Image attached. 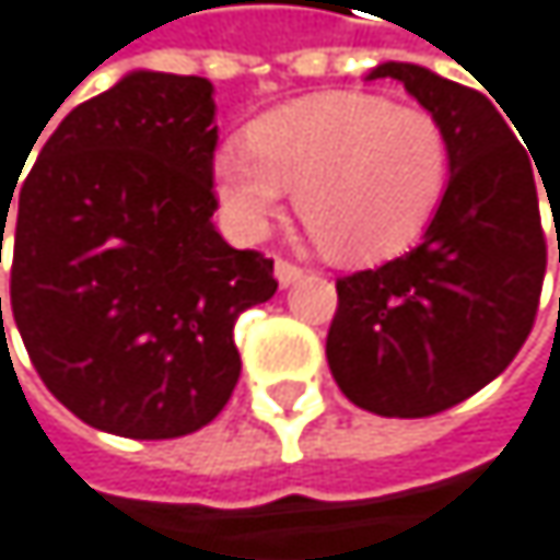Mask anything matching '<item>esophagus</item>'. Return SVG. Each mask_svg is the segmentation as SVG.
Listing matches in <instances>:
<instances>
[{
  "label": "esophagus",
  "instance_id": "obj_1",
  "mask_svg": "<svg viewBox=\"0 0 560 560\" xmlns=\"http://www.w3.org/2000/svg\"><path fill=\"white\" fill-rule=\"evenodd\" d=\"M275 278H278V285L289 289V285L302 282V278H305V268L295 265V261H289V258H278V261H275Z\"/></svg>",
  "mask_w": 560,
  "mask_h": 560
}]
</instances>
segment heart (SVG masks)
Wrapping results in <instances>:
<instances>
[{
    "label": "heart",
    "mask_w": 560,
    "mask_h": 560,
    "mask_svg": "<svg viewBox=\"0 0 560 560\" xmlns=\"http://www.w3.org/2000/svg\"><path fill=\"white\" fill-rule=\"evenodd\" d=\"M248 145L212 159V185L242 238L268 232L295 188L299 215L341 261H385L431 225L452 178V139L421 105L331 89L258 115Z\"/></svg>",
    "instance_id": "heart-1"
}]
</instances>
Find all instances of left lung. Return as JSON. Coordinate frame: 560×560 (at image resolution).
I'll list each match as a JSON object with an SVG mask.
<instances>
[{
	"label": "left lung",
	"mask_w": 560,
	"mask_h": 560,
	"mask_svg": "<svg viewBox=\"0 0 560 560\" xmlns=\"http://www.w3.org/2000/svg\"><path fill=\"white\" fill-rule=\"evenodd\" d=\"M369 79H398L442 118L452 178L421 245L338 278L325 354L358 408L428 418L494 382L532 335L548 265L538 209L548 182L538 185L532 149L478 89L411 62H385ZM555 198L558 185L548 206Z\"/></svg>",
	"instance_id": "left-lung-1"
}]
</instances>
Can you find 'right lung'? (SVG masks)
Instances as JSON below:
<instances>
[{
  "mask_svg": "<svg viewBox=\"0 0 560 560\" xmlns=\"http://www.w3.org/2000/svg\"><path fill=\"white\" fill-rule=\"evenodd\" d=\"M215 142L209 79L139 69L75 105L0 195L9 315L38 378L98 431L159 442L209 424L242 372L238 315L278 289L271 258L212 225Z\"/></svg>",
  "mask_w": 560,
  "mask_h": 560,
  "instance_id": "1",
  "label": "right lung"
}]
</instances>
